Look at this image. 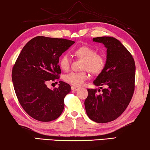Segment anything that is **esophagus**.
I'll return each mask as SVG.
<instances>
[{"label": "esophagus", "mask_w": 150, "mask_h": 150, "mask_svg": "<svg viewBox=\"0 0 150 150\" xmlns=\"http://www.w3.org/2000/svg\"><path fill=\"white\" fill-rule=\"evenodd\" d=\"M79 89V87H71V90H72V91H78Z\"/></svg>", "instance_id": "1"}]
</instances>
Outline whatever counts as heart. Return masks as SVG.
Returning a JSON list of instances; mask_svg holds the SVG:
<instances>
[{"label": "heart", "instance_id": "obj_1", "mask_svg": "<svg viewBox=\"0 0 150 150\" xmlns=\"http://www.w3.org/2000/svg\"><path fill=\"white\" fill-rule=\"evenodd\" d=\"M77 57L84 59L83 69H87L93 74H98L103 70L105 66V59L103 56L96 54L95 50L88 46H82L75 51ZM59 64L63 70L69 69L71 58L69 54H64L60 57ZM88 78L87 72H70L64 76V80L73 86H81Z\"/></svg>", "mask_w": 150, "mask_h": 150}]
</instances>
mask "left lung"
Masks as SVG:
<instances>
[{"instance_id":"left-lung-1","label":"left lung","mask_w":150,"mask_h":150,"mask_svg":"<svg viewBox=\"0 0 150 150\" xmlns=\"http://www.w3.org/2000/svg\"><path fill=\"white\" fill-rule=\"evenodd\" d=\"M93 41L106 48L105 66L93 81L95 86H105V88L100 94L88 88L85 107L91 120L106 123L118 118L130 103L134 91L136 65L132 55L117 39L102 36L94 38Z\"/></svg>"}]
</instances>
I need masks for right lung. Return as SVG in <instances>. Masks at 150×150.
<instances>
[{
  "label": "right lung",
  "instance_id": "add662e5",
  "mask_svg": "<svg viewBox=\"0 0 150 150\" xmlns=\"http://www.w3.org/2000/svg\"><path fill=\"white\" fill-rule=\"evenodd\" d=\"M74 43L37 36L24 45L18 55L12 72L14 91L24 110L35 120L50 122L62 115L64 98L71 88L62 81L54 89L46 83L59 79V57Z\"/></svg>",
  "mask_w": 150,
  "mask_h": 150
}]
</instances>
